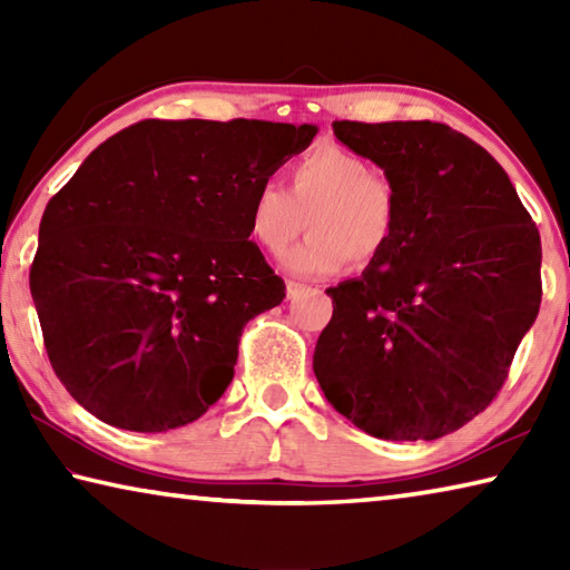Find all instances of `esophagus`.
<instances>
[{
	"label": "esophagus",
	"mask_w": 570,
	"mask_h": 570,
	"mask_svg": "<svg viewBox=\"0 0 570 570\" xmlns=\"http://www.w3.org/2000/svg\"><path fill=\"white\" fill-rule=\"evenodd\" d=\"M304 292H306L304 284H296V282H288V284H286V296H288V298H296L298 294H304Z\"/></svg>",
	"instance_id": "34e87169"
}]
</instances>
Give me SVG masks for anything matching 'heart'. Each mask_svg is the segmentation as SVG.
Wrapping results in <instances>:
<instances>
[{"label": "heart", "instance_id": "obj_1", "mask_svg": "<svg viewBox=\"0 0 570 570\" xmlns=\"http://www.w3.org/2000/svg\"><path fill=\"white\" fill-rule=\"evenodd\" d=\"M306 226L312 234L284 258L294 276L322 278L346 262L364 266L387 250L397 228V193L366 160L324 146L294 163L286 190L264 183L248 206V230L268 254H284Z\"/></svg>", "mask_w": 570, "mask_h": 570}]
</instances>
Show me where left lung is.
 I'll return each mask as SVG.
<instances>
[{"label": "left lung", "mask_w": 570, "mask_h": 570, "mask_svg": "<svg viewBox=\"0 0 570 570\" xmlns=\"http://www.w3.org/2000/svg\"><path fill=\"white\" fill-rule=\"evenodd\" d=\"M384 170L397 228L362 276L326 288L324 397L366 435L438 440L493 402L540 308V234L500 163L430 120L332 122Z\"/></svg>", "instance_id": "1"}]
</instances>
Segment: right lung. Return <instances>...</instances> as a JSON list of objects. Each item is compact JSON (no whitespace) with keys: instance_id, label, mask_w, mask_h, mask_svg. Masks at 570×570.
<instances>
[{"instance_id":"1","label":"right lung","mask_w":570,"mask_h":570,"mask_svg":"<svg viewBox=\"0 0 570 570\" xmlns=\"http://www.w3.org/2000/svg\"><path fill=\"white\" fill-rule=\"evenodd\" d=\"M316 130L142 120L50 198L30 292L52 370L85 410L168 432L220 400L246 322L286 296L248 240L250 198Z\"/></svg>"}]
</instances>
